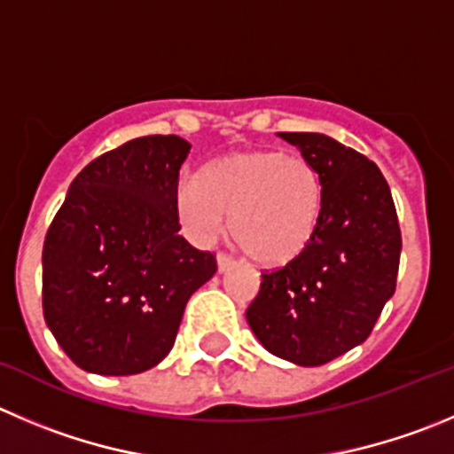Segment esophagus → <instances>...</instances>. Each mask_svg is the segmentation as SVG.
<instances>
[{"label":"esophagus","mask_w":454,"mask_h":454,"mask_svg":"<svg viewBox=\"0 0 454 454\" xmlns=\"http://www.w3.org/2000/svg\"><path fill=\"white\" fill-rule=\"evenodd\" d=\"M215 261H218V271H227L230 267H234V262H236L230 254H223V252L215 256Z\"/></svg>","instance_id":"1"}]
</instances>
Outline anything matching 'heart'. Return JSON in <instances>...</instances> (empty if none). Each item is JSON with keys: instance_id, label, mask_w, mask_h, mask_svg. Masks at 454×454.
Masks as SVG:
<instances>
[{"instance_id": "obj_1", "label": "heart", "mask_w": 454, "mask_h": 454, "mask_svg": "<svg viewBox=\"0 0 454 454\" xmlns=\"http://www.w3.org/2000/svg\"><path fill=\"white\" fill-rule=\"evenodd\" d=\"M184 224L202 239L220 234L230 215L231 240L261 265L299 258L321 223L323 184L301 155L236 151L211 160L178 192Z\"/></svg>"}]
</instances>
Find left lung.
<instances>
[{"label":"left lung","mask_w":454,"mask_h":454,"mask_svg":"<svg viewBox=\"0 0 454 454\" xmlns=\"http://www.w3.org/2000/svg\"><path fill=\"white\" fill-rule=\"evenodd\" d=\"M301 149L323 184L309 247L262 274L247 323L262 348L303 368L364 343L396 287L401 230L381 169L323 133H278Z\"/></svg>","instance_id":"1"}]
</instances>
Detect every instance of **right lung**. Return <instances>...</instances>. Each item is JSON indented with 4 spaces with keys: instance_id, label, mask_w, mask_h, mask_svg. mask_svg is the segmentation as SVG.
<instances>
[{
    "instance_id": "right-lung-1",
    "label": "right lung",
    "mask_w": 454,
    "mask_h": 454,
    "mask_svg": "<svg viewBox=\"0 0 454 454\" xmlns=\"http://www.w3.org/2000/svg\"><path fill=\"white\" fill-rule=\"evenodd\" d=\"M192 145L145 136L95 158L46 231L42 308L77 368L127 377L174 348L184 305L215 256L180 231L178 180Z\"/></svg>"
}]
</instances>
